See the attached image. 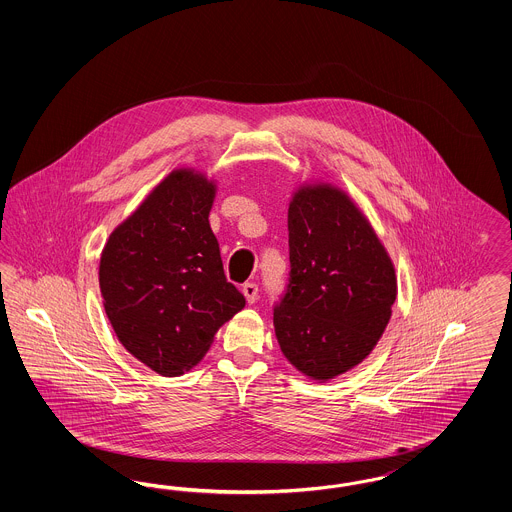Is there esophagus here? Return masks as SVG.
<instances>
[{
  "label": "esophagus",
  "instance_id": "esophagus-1",
  "mask_svg": "<svg viewBox=\"0 0 512 512\" xmlns=\"http://www.w3.org/2000/svg\"><path fill=\"white\" fill-rule=\"evenodd\" d=\"M242 292H244L245 301L251 305V303H255V301H257L259 286H257L255 282H245L244 286H242Z\"/></svg>",
  "mask_w": 512,
  "mask_h": 512
}]
</instances>
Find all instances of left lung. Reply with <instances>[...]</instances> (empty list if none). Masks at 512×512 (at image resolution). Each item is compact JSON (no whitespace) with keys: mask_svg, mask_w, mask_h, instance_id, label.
<instances>
[{"mask_svg":"<svg viewBox=\"0 0 512 512\" xmlns=\"http://www.w3.org/2000/svg\"><path fill=\"white\" fill-rule=\"evenodd\" d=\"M290 284L274 307L284 357L326 382L363 363L397 297L391 257L357 203L338 186L305 182L288 209Z\"/></svg>","mask_w":512,"mask_h":512,"instance_id":"8db88e82","label":"left lung"}]
</instances>
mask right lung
<instances>
[{"label": "right lung", "mask_w": 512, "mask_h": 512, "mask_svg": "<svg viewBox=\"0 0 512 512\" xmlns=\"http://www.w3.org/2000/svg\"><path fill=\"white\" fill-rule=\"evenodd\" d=\"M215 180L169 172L103 245L99 290L122 347L161 376H180L245 307L226 282L209 213Z\"/></svg>", "instance_id": "right-lung-1"}]
</instances>
